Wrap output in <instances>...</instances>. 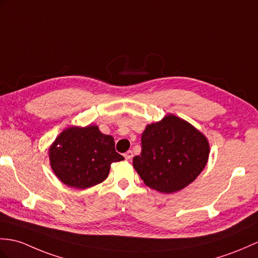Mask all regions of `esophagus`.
<instances>
[{"label":"esophagus","instance_id":"obj_1","mask_svg":"<svg viewBox=\"0 0 258 258\" xmlns=\"http://www.w3.org/2000/svg\"><path fill=\"white\" fill-rule=\"evenodd\" d=\"M133 156H134V154H133V152L132 151H128V152H126L124 154V157H125V159L126 160H131L132 158H133Z\"/></svg>","mask_w":258,"mask_h":258}]
</instances>
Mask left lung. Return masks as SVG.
I'll return each mask as SVG.
<instances>
[{"instance_id": "8db88e82", "label": "left lung", "mask_w": 258, "mask_h": 258, "mask_svg": "<svg viewBox=\"0 0 258 258\" xmlns=\"http://www.w3.org/2000/svg\"><path fill=\"white\" fill-rule=\"evenodd\" d=\"M141 140L142 152L133 166L147 187L161 194L177 192L195 181L210 154L207 137L173 114L148 124Z\"/></svg>"}]
</instances>
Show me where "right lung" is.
Masks as SVG:
<instances>
[{
    "mask_svg": "<svg viewBox=\"0 0 258 258\" xmlns=\"http://www.w3.org/2000/svg\"><path fill=\"white\" fill-rule=\"evenodd\" d=\"M114 139L98 125L63 130L48 149L52 171L68 187L87 189L104 181L111 164L124 159L115 152Z\"/></svg>",
    "mask_w": 258,
    "mask_h": 258,
    "instance_id": "right-lung-1",
    "label": "right lung"
}]
</instances>
